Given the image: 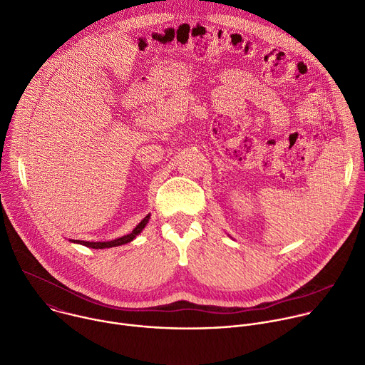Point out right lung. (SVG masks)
Listing matches in <instances>:
<instances>
[{
  "label": "right lung",
  "mask_w": 365,
  "mask_h": 365,
  "mask_svg": "<svg viewBox=\"0 0 365 365\" xmlns=\"http://www.w3.org/2000/svg\"><path fill=\"white\" fill-rule=\"evenodd\" d=\"M148 220H150V214L130 232V234H127V235H123V237H120V238H115V240H113V241H81V240H69L71 242H73V244H81V245H85V247H89V248H96V250H102V248H111V247H118V245H124V244H128V242H131L143 230H144V227L147 225V222H148Z\"/></svg>",
  "instance_id": "obj_1"
}]
</instances>
